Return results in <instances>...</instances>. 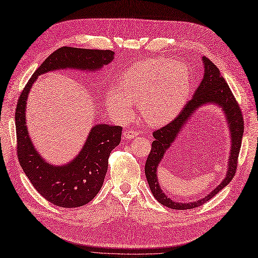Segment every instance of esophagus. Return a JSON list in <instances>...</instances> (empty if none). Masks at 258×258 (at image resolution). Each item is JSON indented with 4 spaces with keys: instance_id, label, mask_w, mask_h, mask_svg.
I'll use <instances>...</instances> for the list:
<instances>
[{
    "instance_id": "1",
    "label": "esophagus",
    "mask_w": 258,
    "mask_h": 258,
    "mask_svg": "<svg viewBox=\"0 0 258 258\" xmlns=\"http://www.w3.org/2000/svg\"><path fill=\"white\" fill-rule=\"evenodd\" d=\"M122 136L124 139H127V140H131V139H134L138 136V132L137 131H134V130H123L122 132Z\"/></svg>"
}]
</instances>
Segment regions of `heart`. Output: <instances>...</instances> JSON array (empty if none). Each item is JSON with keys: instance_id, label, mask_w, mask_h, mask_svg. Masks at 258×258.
<instances>
[{"instance_id": "heart-1", "label": "heart", "mask_w": 258, "mask_h": 258, "mask_svg": "<svg viewBox=\"0 0 258 258\" xmlns=\"http://www.w3.org/2000/svg\"><path fill=\"white\" fill-rule=\"evenodd\" d=\"M121 86L105 92L108 112L117 120L131 116L134 103L139 102L143 119L162 124L176 117L192 89L189 67L171 58H152L130 66L121 78Z\"/></svg>"}]
</instances>
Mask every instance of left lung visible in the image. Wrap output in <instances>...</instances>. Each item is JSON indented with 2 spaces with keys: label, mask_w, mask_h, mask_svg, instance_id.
<instances>
[{
  "label": "left lung",
  "mask_w": 258,
  "mask_h": 258,
  "mask_svg": "<svg viewBox=\"0 0 258 258\" xmlns=\"http://www.w3.org/2000/svg\"><path fill=\"white\" fill-rule=\"evenodd\" d=\"M202 59H203L204 64V76L200 86L197 88L192 99L189 102H186L183 109L181 110L177 117L173 118L166 126L153 132V137L155 138V140L152 142V150L145 162V176L153 196L162 205L178 211L191 210V208L203 205L214 198L219 191L224 189L227 184H229L235 175L242 137L243 132H244V121H243L241 108L238 102L234 99V95L232 94L228 83L212 60L205 56L202 57ZM207 103L209 105L210 103H215L219 106L225 113V117L228 122L232 138V148L229 153L227 173L224 180L207 197L197 202L179 204L167 197L160 189L157 180V167L162 160L165 151L168 150L192 113L196 111L198 108Z\"/></svg>",
  "instance_id": "8db88e82"
}]
</instances>
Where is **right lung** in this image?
<instances>
[{"mask_svg": "<svg viewBox=\"0 0 258 258\" xmlns=\"http://www.w3.org/2000/svg\"><path fill=\"white\" fill-rule=\"evenodd\" d=\"M114 59L109 50L62 46L54 51L28 81L17 102L15 123L19 164L36 190L50 203L75 208L92 201L104 182L108 157L120 143L122 127L99 123L90 131L79 154L71 163L55 166L34 149L27 130L26 105L30 89L40 75L59 69L95 72Z\"/></svg>", "mask_w": 258, "mask_h": 258, "instance_id": "obj_1", "label": "right lung"}]
</instances>
